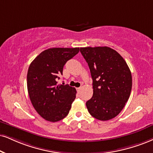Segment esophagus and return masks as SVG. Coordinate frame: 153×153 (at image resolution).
Here are the masks:
<instances>
[{"label": "esophagus", "mask_w": 153, "mask_h": 153, "mask_svg": "<svg viewBox=\"0 0 153 153\" xmlns=\"http://www.w3.org/2000/svg\"><path fill=\"white\" fill-rule=\"evenodd\" d=\"M81 89H82V88H81V87L76 88V90H77V91H78V92H79H79L81 91Z\"/></svg>", "instance_id": "1"}]
</instances>
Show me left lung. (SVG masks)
<instances>
[{
	"instance_id": "1",
	"label": "left lung",
	"mask_w": 153,
	"mask_h": 153,
	"mask_svg": "<svg viewBox=\"0 0 153 153\" xmlns=\"http://www.w3.org/2000/svg\"><path fill=\"white\" fill-rule=\"evenodd\" d=\"M93 80V96L86 101L94 118L108 120L118 116L129 99L132 75L125 60L108 47L81 48Z\"/></svg>"
}]
</instances>
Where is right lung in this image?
I'll return each instance as SVG.
<instances>
[{"label": "right lung", "instance_id": "obj_1", "mask_svg": "<svg viewBox=\"0 0 153 153\" xmlns=\"http://www.w3.org/2000/svg\"><path fill=\"white\" fill-rule=\"evenodd\" d=\"M79 48H50L31 62L27 75V91L32 104L39 116L50 122L63 119L69 114L76 98V88L57 84L68 60Z\"/></svg>", "mask_w": 153, "mask_h": 153}]
</instances>
